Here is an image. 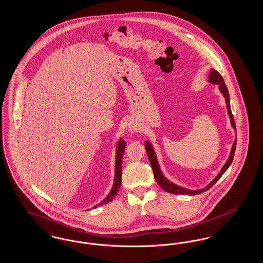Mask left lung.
Returning a JSON list of instances; mask_svg holds the SVG:
<instances>
[{"label":"left lung","instance_id":"8db88e82","mask_svg":"<svg viewBox=\"0 0 263 263\" xmlns=\"http://www.w3.org/2000/svg\"><path fill=\"white\" fill-rule=\"evenodd\" d=\"M209 82L212 83V84H217L219 85L221 91L223 92L224 97L226 99V103H227V107H228V112L229 115L231 117V123L234 128H236V122H235V118H234V115L232 113L231 110V105H230V96H229V91H228V88L226 87L225 82L222 78L221 74L214 70L211 69V72H210V75H209ZM236 147H237V141H235L234 145H233V148H232V152H231V155H230V158L229 160L227 161L225 165L223 166L222 171L220 172V174L216 176V178L213 180L212 182L207 186V187L203 188L201 190H187V189H184V188L179 187V186H176L175 184H173L172 182H170L168 180H166L164 177H163V174L161 173V170L159 167V164L157 162V159H156V155H155V152L153 150L152 146H151L150 143L148 141H145V148L147 151V154H148V157H149V160H150L151 166H152V170L154 172V176L157 180V182L159 183V185L161 187L163 188V190H165L166 192H170V193H174V194H189V195H196V194H199L202 193L206 190H208L209 188L212 187L213 185L220 179V177L222 175L225 174L226 171L228 170V167L231 165V163L234 160V156H235V151H236Z\"/></svg>","mask_w":263,"mask_h":263}]
</instances>
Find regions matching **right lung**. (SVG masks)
<instances>
[{
    "mask_svg": "<svg viewBox=\"0 0 263 263\" xmlns=\"http://www.w3.org/2000/svg\"><path fill=\"white\" fill-rule=\"evenodd\" d=\"M126 143L125 141H123V139H121L118 143L117 146V153H116V163H115V178H114V184H113L112 190L110 191L109 195L103 200L102 203H100V205L102 204H106L109 203L112 200L113 197L116 195L118 188L121 185V175H122V158L124 155V151H125Z\"/></svg>",
    "mask_w": 263,
    "mask_h": 263,
    "instance_id": "add662e5",
    "label": "right lung"
}]
</instances>
